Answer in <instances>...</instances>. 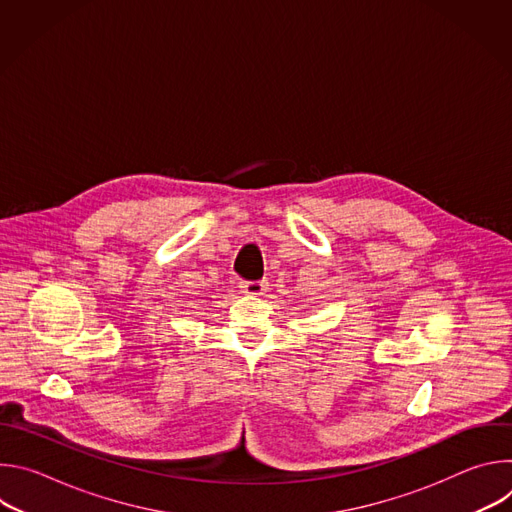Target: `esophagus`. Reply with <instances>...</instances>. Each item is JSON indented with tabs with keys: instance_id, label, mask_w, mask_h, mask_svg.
<instances>
[{
	"instance_id": "esophagus-1",
	"label": "esophagus",
	"mask_w": 512,
	"mask_h": 512,
	"mask_svg": "<svg viewBox=\"0 0 512 512\" xmlns=\"http://www.w3.org/2000/svg\"><path fill=\"white\" fill-rule=\"evenodd\" d=\"M241 291L245 296H251V298H259L263 296L267 291V281H243L241 283Z\"/></svg>"
}]
</instances>
